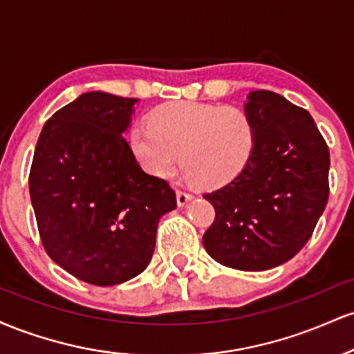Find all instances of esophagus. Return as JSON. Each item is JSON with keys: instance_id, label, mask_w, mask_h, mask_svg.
<instances>
[{"instance_id": "esophagus-1", "label": "esophagus", "mask_w": 354, "mask_h": 354, "mask_svg": "<svg viewBox=\"0 0 354 354\" xmlns=\"http://www.w3.org/2000/svg\"><path fill=\"white\" fill-rule=\"evenodd\" d=\"M191 200H193V194L188 193V191H181V189L176 191V201L180 206L188 205Z\"/></svg>"}]
</instances>
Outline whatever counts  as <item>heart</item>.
I'll return each mask as SVG.
<instances>
[{
    "label": "heart",
    "instance_id": "1",
    "mask_svg": "<svg viewBox=\"0 0 354 354\" xmlns=\"http://www.w3.org/2000/svg\"><path fill=\"white\" fill-rule=\"evenodd\" d=\"M256 128L238 106L201 101H169L149 115V124L131 129V148L158 178L176 171L201 188H216L238 176L253 154Z\"/></svg>",
    "mask_w": 354,
    "mask_h": 354
}]
</instances>
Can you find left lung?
I'll list each match as a JSON object with an SVG mask.
<instances>
[{
  "label": "left lung",
  "mask_w": 354,
  "mask_h": 354,
  "mask_svg": "<svg viewBox=\"0 0 354 354\" xmlns=\"http://www.w3.org/2000/svg\"><path fill=\"white\" fill-rule=\"evenodd\" d=\"M253 154L238 176L205 198L216 211L203 245L241 271L286 263L306 245L328 203L330 151L306 109L273 91L248 95Z\"/></svg>",
  "instance_id": "obj_1"
}]
</instances>
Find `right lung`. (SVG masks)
Masks as SVG:
<instances>
[{"label": "right lung", "instance_id": "add662e5", "mask_svg": "<svg viewBox=\"0 0 354 354\" xmlns=\"http://www.w3.org/2000/svg\"><path fill=\"white\" fill-rule=\"evenodd\" d=\"M135 98L89 91L43 126L30 171L39 236L56 265L113 286L151 261L160 218L176 208L165 180L146 174L123 133Z\"/></svg>", "mask_w": 354, "mask_h": 354}]
</instances>
